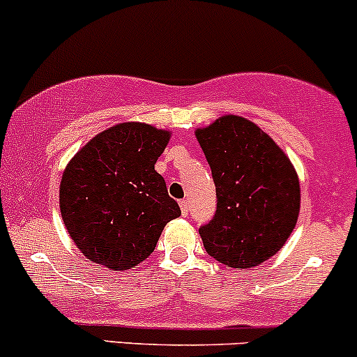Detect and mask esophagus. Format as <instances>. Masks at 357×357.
Returning <instances> with one entry per match:
<instances>
[{"instance_id": "34e87169", "label": "esophagus", "mask_w": 357, "mask_h": 357, "mask_svg": "<svg viewBox=\"0 0 357 357\" xmlns=\"http://www.w3.org/2000/svg\"><path fill=\"white\" fill-rule=\"evenodd\" d=\"M180 211H182L183 216L189 215V201H180Z\"/></svg>"}]
</instances>
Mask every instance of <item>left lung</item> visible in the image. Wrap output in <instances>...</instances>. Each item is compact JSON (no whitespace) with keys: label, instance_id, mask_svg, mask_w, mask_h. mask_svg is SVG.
I'll return each instance as SVG.
<instances>
[{"label":"left lung","instance_id":"left-lung-1","mask_svg":"<svg viewBox=\"0 0 357 357\" xmlns=\"http://www.w3.org/2000/svg\"><path fill=\"white\" fill-rule=\"evenodd\" d=\"M216 187V213L199 229L206 252L230 268L259 266L296 229L301 185L280 146L251 120L223 115L196 128Z\"/></svg>","mask_w":357,"mask_h":357}]
</instances>
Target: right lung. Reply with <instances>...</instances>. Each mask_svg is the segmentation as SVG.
<instances>
[{"mask_svg": "<svg viewBox=\"0 0 357 357\" xmlns=\"http://www.w3.org/2000/svg\"><path fill=\"white\" fill-rule=\"evenodd\" d=\"M170 130L142 122L116 123L94 135L68 161L60 182V211L79 251L113 271L142 263L170 220L177 201L154 163Z\"/></svg>", "mask_w": 357, "mask_h": 357, "instance_id": "add662e5", "label": "right lung"}]
</instances>
